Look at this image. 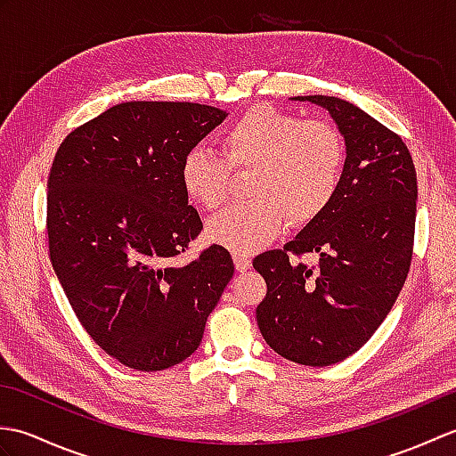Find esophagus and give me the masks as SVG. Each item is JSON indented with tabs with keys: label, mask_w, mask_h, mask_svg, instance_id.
<instances>
[{
	"label": "esophagus",
	"mask_w": 456,
	"mask_h": 456,
	"mask_svg": "<svg viewBox=\"0 0 456 456\" xmlns=\"http://www.w3.org/2000/svg\"><path fill=\"white\" fill-rule=\"evenodd\" d=\"M233 260H235V266H237L239 273H245V270L250 268V258L245 253H237V250H235Z\"/></svg>",
	"instance_id": "esophagus-1"
}]
</instances>
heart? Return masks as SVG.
<instances>
[{"instance_id": "heart-1", "label": "heart", "mask_w": 456, "mask_h": 456, "mask_svg": "<svg viewBox=\"0 0 456 456\" xmlns=\"http://www.w3.org/2000/svg\"><path fill=\"white\" fill-rule=\"evenodd\" d=\"M219 152L193 147L180 164L188 198L206 209L227 200L231 168L250 170L239 206L208 221L213 243L248 253L273 239L282 219L304 225L331 203L345 167V142L333 125L299 121L294 113L256 105L221 134Z\"/></svg>"}]
</instances>
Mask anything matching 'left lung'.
<instances>
[{"instance_id": "left-lung-1", "label": "left lung", "mask_w": 456, "mask_h": 456, "mask_svg": "<svg viewBox=\"0 0 456 456\" xmlns=\"http://www.w3.org/2000/svg\"><path fill=\"white\" fill-rule=\"evenodd\" d=\"M329 111L345 139L331 203L284 248L253 260L268 292L256 323L273 351L305 366L356 353L390 314L410 273L418 176L405 142L361 108L333 95H297ZM317 252L305 267L294 256Z\"/></svg>"}]
</instances>
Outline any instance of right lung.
<instances>
[{
    "instance_id": "right-lung-1",
    "label": "right lung",
    "mask_w": 456,
    "mask_h": 456,
    "mask_svg": "<svg viewBox=\"0 0 456 456\" xmlns=\"http://www.w3.org/2000/svg\"><path fill=\"white\" fill-rule=\"evenodd\" d=\"M227 111L190 102H125L74 129L48 176L51 263L76 317L110 356L157 372L198 351L233 278L213 245L178 266L203 223L180 164Z\"/></svg>"
}]
</instances>
